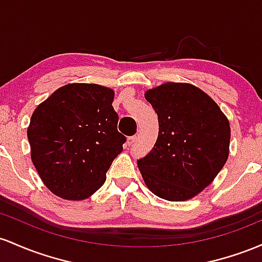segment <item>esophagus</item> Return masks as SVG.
Returning a JSON list of instances; mask_svg holds the SVG:
<instances>
[{
	"mask_svg": "<svg viewBox=\"0 0 262 262\" xmlns=\"http://www.w3.org/2000/svg\"><path fill=\"white\" fill-rule=\"evenodd\" d=\"M135 141H136V136H130V137H128V139H127V145L131 146L132 143L135 142Z\"/></svg>",
	"mask_w": 262,
	"mask_h": 262,
	"instance_id": "34e87169",
	"label": "esophagus"
}]
</instances>
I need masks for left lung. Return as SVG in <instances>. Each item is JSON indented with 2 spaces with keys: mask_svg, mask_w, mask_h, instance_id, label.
I'll use <instances>...</instances> for the list:
<instances>
[{
  "mask_svg": "<svg viewBox=\"0 0 262 262\" xmlns=\"http://www.w3.org/2000/svg\"><path fill=\"white\" fill-rule=\"evenodd\" d=\"M145 98L158 116L154 148L137 160L146 186L172 202L201 193L224 167L230 126L213 99L190 84L166 83Z\"/></svg>",
  "mask_w": 262,
  "mask_h": 262,
  "instance_id": "obj_1",
  "label": "left lung"
}]
</instances>
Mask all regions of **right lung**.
<instances>
[{
	"label": "right lung",
	"mask_w": 262,
	"mask_h": 262,
	"mask_svg": "<svg viewBox=\"0 0 262 262\" xmlns=\"http://www.w3.org/2000/svg\"><path fill=\"white\" fill-rule=\"evenodd\" d=\"M114 92L98 84H68L38 105L27 130L32 162L46 187L81 201L106 181L126 137L117 130Z\"/></svg>",
	"instance_id": "1"
}]
</instances>
